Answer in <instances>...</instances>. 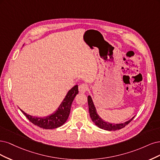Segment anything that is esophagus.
Here are the masks:
<instances>
[{
	"mask_svg": "<svg viewBox=\"0 0 160 160\" xmlns=\"http://www.w3.org/2000/svg\"><path fill=\"white\" fill-rule=\"evenodd\" d=\"M88 86L84 83L80 84L78 86V90L79 92H82V93H84V92H86L88 90Z\"/></svg>",
	"mask_w": 160,
	"mask_h": 160,
	"instance_id": "1",
	"label": "esophagus"
}]
</instances>
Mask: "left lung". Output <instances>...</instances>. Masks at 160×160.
I'll list each match as a JSON object with an SVG mask.
<instances>
[{
  "instance_id": "obj_1",
  "label": "left lung",
  "mask_w": 160,
  "mask_h": 160,
  "mask_svg": "<svg viewBox=\"0 0 160 160\" xmlns=\"http://www.w3.org/2000/svg\"><path fill=\"white\" fill-rule=\"evenodd\" d=\"M88 102L89 112H90V118H91L92 122H93L98 127L103 129V130H108V131L120 130V129H122L123 128H124L126 126H127L128 123L133 120V118H134L133 117V118H132L131 120L126 122L125 123H119V124H115V123H108V122H104V120H102L101 118L99 117V116L97 114L96 111V108L94 105V103H93V102H92V100L90 96H88Z\"/></svg>"
}]
</instances>
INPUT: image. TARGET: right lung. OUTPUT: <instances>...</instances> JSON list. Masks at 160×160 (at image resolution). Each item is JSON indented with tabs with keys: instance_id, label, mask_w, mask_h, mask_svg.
I'll return each mask as SVG.
<instances>
[{
	"instance_id": "obj_1",
	"label": "right lung",
	"mask_w": 160,
	"mask_h": 160,
	"mask_svg": "<svg viewBox=\"0 0 160 160\" xmlns=\"http://www.w3.org/2000/svg\"><path fill=\"white\" fill-rule=\"evenodd\" d=\"M78 94V85L74 86L67 94L63 102L53 114L44 118H37L26 114L22 110V112L28 118V120L35 126L43 129L57 128L66 122L69 116L70 108L74 98Z\"/></svg>"
}]
</instances>
